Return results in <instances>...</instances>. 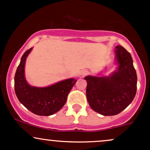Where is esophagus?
<instances>
[{
  "label": "esophagus",
  "instance_id": "esophagus-1",
  "mask_svg": "<svg viewBox=\"0 0 150 150\" xmlns=\"http://www.w3.org/2000/svg\"><path fill=\"white\" fill-rule=\"evenodd\" d=\"M88 73H89V72L88 71V70H82V71L79 73V78H84V77L86 76L87 75H88Z\"/></svg>",
  "mask_w": 150,
  "mask_h": 150
}]
</instances>
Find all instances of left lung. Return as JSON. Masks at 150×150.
Segmentation results:
<instances>
[{"label":"left lung","instance_id":"obj_1","mask_svg":"<svg viewBox=\"0 0 150 150\" xmlns=\"http://www.w3.org/2000/svg\"><path fill=\"white\" fill-rule=\"evenodd\" d=\"M118 68L108 77L87 76L86 95L90 108L104 116L119 114L132 102L137 92L136 70L130 53L115 47Z\"/></svg>","mask_w":150,"mask_h":150}]
</instances>
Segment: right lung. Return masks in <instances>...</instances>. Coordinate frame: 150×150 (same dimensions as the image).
Segmentation results:
<instances>
[{
  "label": "right lung",
  "instance_id": "1",
  "mask_svg": "<svg viewBox=\"0 0 150 150\" xmlns=\"http://www.w3.org/2000/svg\"><path fill=\"white\" fill-rule=\"evenodd\" d=\"M32 47L25 52L16 70L14 87L16 96L21 103L34 114L49 116L58 112L65 104L71 89L77 82L67 79L45 88H37L28 85L25 78V64Z\"/></svg>",
  "mask_w": 150,
  "mask_h": 150
}]
</instances>
